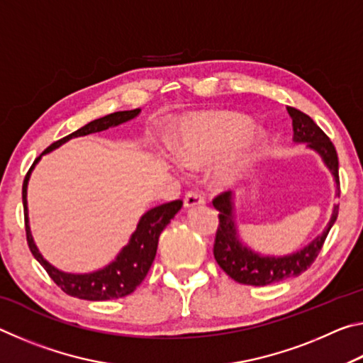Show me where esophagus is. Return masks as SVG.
<instances>
[{
    "label": "esophagus",
    "mask_w": 363,
    "mask_h": 363,
    "mask_svg": "<svg viewBox=\"0 0 363 363\" xmlns=\"http://www.w3.org/2000/svg\"><path fill=\"white\" fill-rule=\"evenodd\" d=\"M205 205V196L199 190H190V192L186 194L184 196V206L186 208H194V206H200Z\"/></svg>",
    "instance_id": "obj_1"
}]
</instances>
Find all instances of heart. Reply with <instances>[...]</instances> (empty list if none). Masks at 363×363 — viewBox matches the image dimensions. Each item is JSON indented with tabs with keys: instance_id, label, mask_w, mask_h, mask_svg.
<instances>
[{
	"instance_id": "obj_1",
	"label": "heart",
	"mask_w": 363,
	"mask_h": 363,
	"mask_svg": "<svg viewBox=\"0 0 363 363\" xmlns=\"http://www.w3.org/2000/svg\"><path fill=\"white\" fill-rule=\"evenodd\" d=\"M250 130L247 116L229 112L203 115L189 121L174 144L177 162L187 168H200L219 155L214 177L220 186H232L247 176L264 143L261 133Z\"/></svg>"
}]
</instances>
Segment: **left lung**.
I'll use <instances>...</instances> for the list:
<instances>
[{"instance_id":"8db88e82","label":"left lung","mask_w":363,"mask_h":363,"mask_svg":"<svg viewBox=\"0 0 363 363\" xmlns=\"http://www.w3.org/2000/svg\"><path fill=\"white\" fill-rule=\"evenodd\" d=\"M293 121V143L307 144V149L318 153L330 169L336 182V196H340V176H337V155L336 149L320 128L309 115H306L293 107H286ZM213 205L219 211V227L214 240V259L219 267L238 284L264 286L281 281L291 277H298L311 267L320 253L325 238L333 227L337 218V205L333 206L331 218L320 235H317L309 245L298 250L296 253L285 256L261 255L251 250L247 243H243L238 237V229L233 213V195L232 192H224L213 200Z\"/></svg>"}]
</instances>
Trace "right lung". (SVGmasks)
<instances>
[{"instance_id": "right-lung-1", "label": "right lung", "mask_w": 363, "mask_h": 363, "mask_svg": "<svg viewBox=\"0 0 363 363\" xmlns=\"http://www.w3.org/2000/svg\"><path fill=\"white\" fill-rule=\"evenodd\" d=\"M139 113H140V108L125 110V112L110 113V115L102 116V118H97L94 121L88 123V125L79 128V130H77L75 133H72L64 139H60L57 143L49 145L48 149L35 160L32 168L28 169L26 179H23L22 201H23V214H26V230H27L28 248L35 256V259L46 269V272L49 274V277L54 280V284H56L64 293L70 294L73 298H79L86 301H107V299H118L123 296H128V294H131L134 290H136V286L143 284V280L145 279L147 272H149L153 259H155L160 233H162L164 227L171 223V219L176 216V213L181 210L182 200L169 201V203H163L144 213L139 219L136 230H134L133 235L130 237V242L121 248V251L116 255L115 259L110 264H107L106 267L97 269L94 272H88V274H70V272H64V270H59L57 267H54L51 262H48L40 253L38 247L35 245L32 230H30V224H28V206H27V187H28L30 174H32L35 164L40 162L45 153L59 149V147L65 144L67 140H70L73 138L88 136V134H93V133L106 131L108 128L118 126L121 123H126L133 118H136Z\"/></svg>"}]
</instances>
